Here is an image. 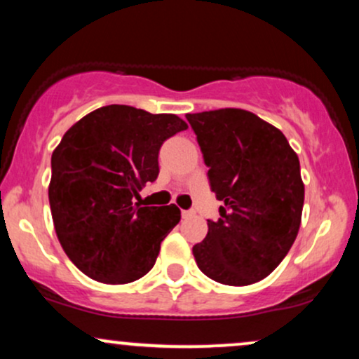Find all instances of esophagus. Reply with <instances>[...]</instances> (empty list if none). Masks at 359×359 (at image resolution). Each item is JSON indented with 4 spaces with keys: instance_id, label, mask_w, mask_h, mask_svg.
<instances>
[{
    "instance_id": "esophagus-1",
    "label": "esophagus",
    "mask_w": 359,
    "mask_h": 359,
    "mask_svg": "<svg viewBox=\"0 0 359 359\" xmlns=\"http://www.w3.org/2000/svg\"><path fill=\"white\" fill-rule=\"evenodd\" d=\"M194 214H196V212H194L192 209H187V211H182V217H184V219H189V217H192Z\"/></svg>"
}]
</instances>
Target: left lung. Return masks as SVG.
<instances>
[{"mask_svg": "<svg viewBox=\"0 0 359 359\" xmlns=\"http://www.w3.org/2000/svg\"><path fill=\"white\" fill-rule=\"evenodd\" d=\"M211 191L224 205L208 219L192 253L204 275L224 285H251L280 265L294 245L304 208L299 156L285 135L257 114L224 108L187 114Z\"/></svg>", "mask_w": 359, "mask_h": 359, "instance_id": "1", "label": "left lung"}]
</instances>
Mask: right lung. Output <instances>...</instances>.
Instances as JSON below:
<instances>
[{
  "label": "right lung",
  "mask_w": 359,
  "mask_h": 359,
  "mask_svg": "<svg viewBox=\"0 0 359 359\" xmlns=\"http://www.w3.org/2000/svg\"><path fill=\"white\" fill-rule=\"evenodd\" d=\"M187 130L175 114L109 104L67 130L52 154L48 201L62 248L82 273L121 285L154 269L160 243L180 221L175 204L133 203L158 177V151Z\"/></svg>",
  "instance_id": "1"
}]
</instances>
